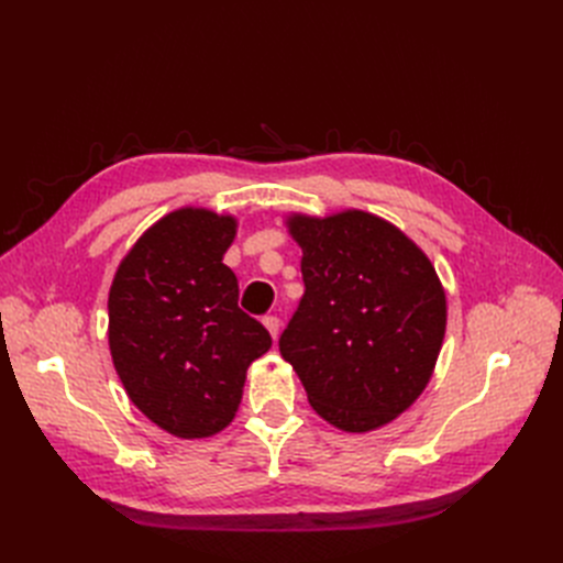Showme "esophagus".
I'll return each mask as SVG.
<instances>
[{
    "mask_svg": "<svg viewBox=\"0 0 563 563\" xmlns=\"http://www.w3.org/2000/svg\"><path fill=\"white\" fill-rule=\"evenodd\" d=\"M263 323H265V329L269 331V335L272 338H279V329H282V321H279V317H275V314H267L265 319H263Z\"/></svg>",
    "mask_w": 563,
    "mask_h": 563,
    "instance_id": "34e87169",
    "label": "esophagus"
}]
</instances>
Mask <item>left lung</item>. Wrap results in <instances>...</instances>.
<instances>
[{"label": "left lung", "mask_w": 563, "mask_h": 563, "mask_svg": "<svg viewBox=\"0 0 563 563\" xmlns=\"http://www.w3.org/2000/svg\"><path fill=\"white\" fill-rule=\"evenodd\" d=\"M305 294L279 352L314 411L345 432L383 428L411 406L437 364L446 296L408 236L364 211L291 216Z\"/></svg>", "instance_id": "8db88e82"}]
</instances>
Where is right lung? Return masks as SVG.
I'll use <instances>...</instances> for the list:
<instances>
[{"mask_svg":"<svg viewBox=\"0 0 563 563\" xmlns=\"http://www.w3.org/2000/svg\"><path fill=\"white\" fill-rule=\"evenodd\" d=\"M232 216L178 209L152 225L119 265L108 300L110 352L129 399L180 439L232 422L246 368L272 338L240 310L223 263Z\"/></svg>","mask_w":563,"mask_h":563,"instance_id":"right-lung-1","label":"right lung"}]
</instances>
